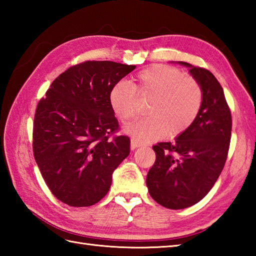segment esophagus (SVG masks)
Masks as SVG:
<instances>
[{
  "label": "esophagus",
  "mask_w": 256,
  "mask_h": 256,
  "mask_svg": "<svg viewBox=\"0 0 256 256\" xmlns=\"http://www.w3.org/2000/svg\"><path fill=\"white\" fill-rule=\"evenodd\" d=\"M140 146H142V143H138V142H136V140H131V148L132 150L138 148H140Z\"/></svg>",
  "instance_id": "obj_1"
}]
</instances>
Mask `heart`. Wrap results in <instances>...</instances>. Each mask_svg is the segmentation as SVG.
Listing matches in <instances>:
<instances>
[{
	"label": "heart",
	"instance_id": "1",
	"mask_svg": "<svg viewBox=\"0 0 256 256\" xmlns=\"http://www.w3.org/2000/svg\"><path fill=\"white\" fill-rule=\"evenodd\" d=\"M136 92L152 96L148 118L128 124L125 132L138 143L158 140L168 133L175 138L194 123L202 104V90L192 77L175 67L156 64L136 74L135 82L118 81L108 94V103L121 121L136 113Z\"/></svg>",
	"mask_w": 256,
	"mask_h": 256
}]
</instances>
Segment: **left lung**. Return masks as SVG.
<instances>
[{"label":"left lung","mask_w":256,"mask_h":256,"mask_svg":"<svg viewBox=\"0 0 256 256\" xmlns=\"http://www.w3.org/2000/svg\"><path fill=\"white\" fill-rule=\"evenodd\" d=\"M189 67L202 90V104L194 123L175 140L153 146L154 165L146 177L148 192L168 209L199 202L224 170L230 148L232 118L221 84L208 69Z\"/></svg>","instance_id":"1"}]
</instances>
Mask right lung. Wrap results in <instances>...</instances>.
Listing matches in <instances>:
<instances>
[{"instance_id": "1", "label": "right lung", "mask_w": 256, "mask_h": 256, "mask_svg": "<svg viewBox=\"0 0 256 256\" xmlns=\"http://www.w3.org/2000/svg\"><path fill=\"white\" fill-rule=\"evenodd\" d=\"M134 69L108 60L74 64L38 102L32 152L46 184L62 202H99L111 187L113 172L128 156V136L114 135L120 126L108 94Z\"/></svg>"}]
</instances>
